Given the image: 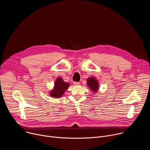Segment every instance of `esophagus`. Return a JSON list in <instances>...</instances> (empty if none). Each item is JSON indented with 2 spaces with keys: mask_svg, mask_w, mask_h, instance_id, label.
<instances>
[{
  "mask_svg": "<svg viewBox=\"0 0 150 150\" xmlns=\"http://www.w3.org/2000/svg\"><path fill=\"white\" fill-rule=\"evenodd\" d=\"M73 83H74V85H78L79 84V82H74Z\"/></svg>",
  "mask_w": 150,
  "mask_h": 150,
  "instance_id": "obj_1",
  "label": "esophagus"
}]
</instances>
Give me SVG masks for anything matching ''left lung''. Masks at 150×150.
<instances>
[{"label": "left lung", "mask_w": 150, "mask_h": 150, "mask_svg": "<svg viewBox=\"0 0 150 150\" xmlns=\"http://www.w3.org/2000/svg\"><path fill=\"white\" fill-rule=\"evenodd\" d=\"M87 84L88 87L93 92H97L98 90V81L94 77H90L87 79Z\"/></svg>", "instance_id": "left-lung-1"}]
</instances>
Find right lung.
<instances>
[{
  "label": "right lung",
  "instance_id": "obj_1",
  "mask_svg": "<svg viewBox=\"0 0 150 150\" xmlns=\"http://www.w3.org/2000/svg\"><path fill=\"white\" fill-rule=\"evenodd\" d=\"M69 83L64 82L62 78H58L55 81L54 88L50 91V95L53 98H60L68 88Z\"/></svg>",
  "mask_w": 150,
  "mask_h": 150
}]
</instances>
